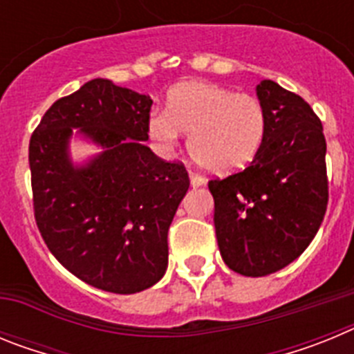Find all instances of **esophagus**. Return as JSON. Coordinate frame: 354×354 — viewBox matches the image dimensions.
<instances>
[{
	"label": "esophagus",
	"instance_id": "1",
	"mask_svg": "<svg viewBox=\"0 0 354 354\" xmlns=\"http://www.w3.org/2000/svg\"><path fill=\"white\" fill-rule=\"evenodd\" d=\"M189 183H192L193 187H200V186H204L205 180L200 177V175L196 174H189Z\"/></svg>",
	"mask_w": 354,
	"mask_h": 354
}]
</instances>
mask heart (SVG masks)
Here are the masks:
<instances>
[{
  "mask_svg": "<svg viewBox=\"0 0 354 354\" xmlns=\"http://www.w3.org/2000/svg\"><path fill=\"white\" fill-rule=\"evenodd\" d=\"M189 134V154L216 175L243 170L255 159L266 134V113L259 99L234 93L221 84L192 81L175 86L167 111L149 118L150 138L174 150Z\"/></svg>",
  "mask_w": 354,
  "mask_h": 354,
  "instance_id": "obj_1",
  "label": "heart"
}]
</instances>
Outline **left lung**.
I'll return each instance as SVG.
<instances>
[{
  "mask_svg": "<svg viewBox=\"0 0 354 354\" xmlns=\"http://www.w3.org/2000/svg\"><path fill=\"white\" fill-rule=\"evenodd\" d=\"M257 97L266 113L259 154L243 171L209 180L221 257L245 277L296 261L328 205L326 140L314 109L271 80L257 84Z\"/></svg>",
  "mask_w": 354,
  "mask_h": 354,
  "instance_id": "8db88e82",
  "label": "left lung"
}]
</instances>
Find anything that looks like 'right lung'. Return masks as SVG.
<instances>
[{
    "label": "right lung",
    "instance_id": "right-lung-1",
    "mask_svg": "<svg viewBox=\"0 0 354 354\" xmlns=\"http://www.w3.org/2000/svg\"><path fill=\"white\" fill-rule=\"evenodd\" d=\"M150 106L149 95L97 77L58 99L30 140L42 239L74 277L106 292L134 294L161 280L168 228L189 187L183 162L162 161L143 143ZM76 133L103 149L83 165L68 150Z\"/></svg>",
    "mask_w": 354,
    "mask_h": 354
}]
</instances>
